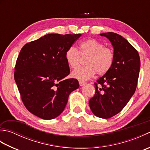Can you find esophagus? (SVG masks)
I'll return each mask as SVG.
<instances>
[{"mask_svg":"<svg viewBox=\"0 0 150 150\" xmlns=\"http://www.w3.org/2000/svg\"><path fill=\"white\" fill-rule=\"evenodd\" d=\"M86 84V82L84 81H79V85L81 86H82Z\"/></svg>","mask_w":150,"mask_h":150,"instance_id":"34e87169","label":"esophagus"}]
</instances>
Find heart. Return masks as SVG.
Wrapping results in <instances>:
<instances>
[{"mask_svg": "<svg viewBox=\"0 0 150 150\" xmlns=\"http://www.w3.org/2000/svg\"><path fill=\"white\" fill-rule=\"evenodd\" d=\"M82 58H86V66L73 71L71 75L81 81L90 79L97 73L103 75L110 71L114 61V52L110 47L94 39L82 41L79 44V52L74 47L66 50L65 58L71 68L76 69L81 66Z\"/></svg>", "mask_w": 150, "mask_h": 150, "instance_id": "b5f03b06", "label": "heart"}]
</instances>
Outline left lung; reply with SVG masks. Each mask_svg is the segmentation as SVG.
I'll list each match as a JSON object with an SVG mask.
<instances>
[{"mask_svg":"<svg viewBox=\"0 0 150 150\" xmlns=\"http://www.w3.org/2000/svg\"><path fill=\"white\" fill-rule=\"evenodd\" d=\"M110 40L114 48V61L110 71L95 82V93L89 101L95 116L109 119L121 111L134 94L140 71L139 53L120 35L100 34Z\"/></svg>","mask_w":150,"mask_h":150,"instance_id":"left-lung-1","label":"left lung"}]
</instances>
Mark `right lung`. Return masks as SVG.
<instances>
[{"mask_svg":"<svg viewBox=\"0 0 150 150\" xmlns=\"http://www.w3.org/2000/svg\"><path fill=\"white\" fill-rule=\"evenodd\" d=\"M81 34H47L25 44L15 66L14 79L26 109L42 119L58 117L69 95L79 87L69 74L65 53Z\"/></svg>","mask_w":150,"mask_h":150,"instance_id":"obj_1","label":"right lung"}]
</instances>
